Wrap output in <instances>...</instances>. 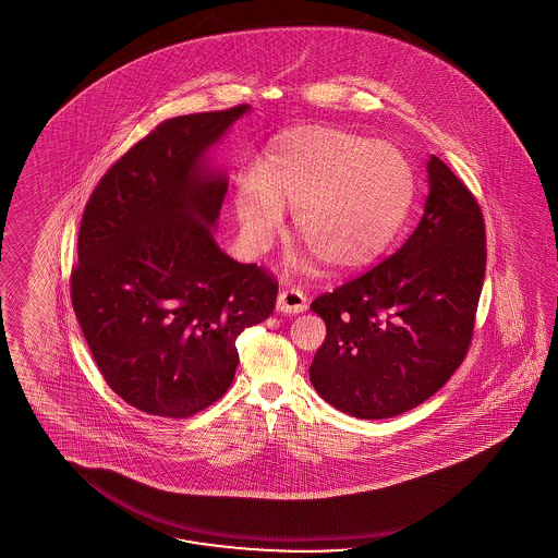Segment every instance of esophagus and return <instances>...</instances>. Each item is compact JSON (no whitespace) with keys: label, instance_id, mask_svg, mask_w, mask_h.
Returning a JSON list of instances; mask_svg holds the SVG:
<instances>
[{"label":"esophagus","instance_id":"34e87169","mask_svg":"<svg viewBox=\"0 0 558 558\" xmlns=\"http://www.w3.org/2000/svg\"><path fill=\"white\" fill-rule=\"evenodd\" d=\"M276 307H278V312L292 313V315H294V313L307 312L310 303H307V296H305L303 290L290 289L282 290V292L278 294Z\"/></svg>","mask_w":558,"mask_h":558}]
</instances>
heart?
<instances>
[{"mask_svg":"<svg viewBox=\"0 0 558 558\" xmlns=\"http://www.w3.org/2000/svg\"><path fill=\"white\" fill-rule=\"evenodd\" d=\"M415 191L409 159L390 143L326 126L278 134L236 189L246 241L268 248L294 209V236L335 271L372 264L399 232Z\"/></svg>","mask_w":558,"mask_h":558,"instance_id":"obj_1","label":"heart"}]
</instances>
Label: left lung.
Returning <instances> with one entry per match:
<instances>
[{"label":"left lung","mask_w":558,"mask_h":558,"mask_svg":"<svg viewBox=\"0 0 558 558\" xmlns=\"http://www.w3.org/2000/svg\"><path fill=\"white\" fill-rule=\"evenodd\" d=\"M407 243L376 268L312 303L326 322L310 378L359 420H386L427 401L468 355L486 274V226L475 197L440 157Z\"/></svg>","instance_id":"1"}]
</instances>
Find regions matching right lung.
Returning a JSON list of instances; mask_svg holds the SVG:
<instances>
[{
    "label": "right lung",
    "instance_id": "right-lung-1",
    "mask_svg": "<svg viewBox=\"0 0 558 558\" xmlns=\"http://www.w3.org/2000/svg\"><path fill=\"white\" fill-rule=\"evenodd\" d=\"M248 112L166 120L95 186L70 296L108 386L136 409L184 420L230 388L236 338L268 319L278 282L216 243L228 180L207 154Z\"/></svg>",
    "mask_w": 558,
    "mask_h": 558
}]
</instances>
